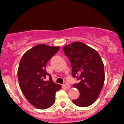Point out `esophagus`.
<instances>
[{"instance_id":"34e87169","label":"esophagus","mask_w":124,"mask_h":124,"mask_svg":"<svg viewBox=\"0 0 124 124\" xmlns=\"http://www.w3.org/2000/svg\"><path fill=\"white\" fill-rule=\"evenodd\" d=\"M63 86V87H65L66 89H70V88H71V86H70V85H68L64 84Z\"/></svg>"}]
</instances>
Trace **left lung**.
I'll return each mask as SVG.
<instances>
[{
  "label": "left lung",
  "instance_id": "1",
  "mask_svg": "<svg viewBox=\"0 0 124 124\" xmlns=\"http://www.w3.org/2000/svg\"><path fill=\"white\" fill-rule=\"evenodd\" d=\"M63 50L71 64L72 77L80 80L73 85L80 91V96L72 102L79 107H88L97 100L104 83L102 59L95 50L79 41L64 46Z\"/></svg>",
  "mask_w": 124,
  "mask_h": 124
}]
</instances>
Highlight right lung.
<instances>
[{"mask_svg": "<svg viewBox=\"0 0 124 124\" xmlns=\"http://www.w3.org/2000/svg\"><path fill=\"white\" fill-rule=\"evenodd\" d=\"M59 48L38 44L28 50L20 62L17 74L21 91L27 100L39 109H46L53 106L56 92L62 87L53 82L46 70L47 62ZM47 76L49 81L45 80Z\"/></svg>", "mask_w": 124, "mask_h": 124, "instance_id": "obj_1", "label": "right lung"}]
</instances>
